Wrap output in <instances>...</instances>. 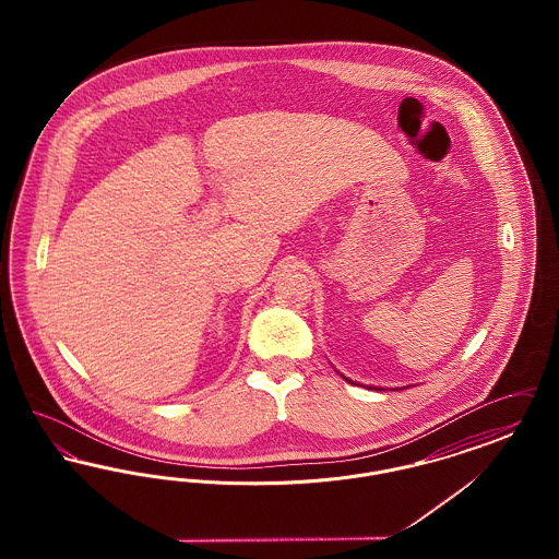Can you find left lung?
Instances as JSON below:
<instances>
[{"instance_id":"8db88e82","label":"left lung","mask_w":559,"mask_h":559,"mask_svg":"<svg viewBox=\"0 0 559 559\" xmlns=\"http://www.w3.org/2000/svg\"><path fill=\"white\" fill-rule=\"evenodd\" d=\"M346 381H349V379H346ZM349 383H354V381H349Z\"/></svg>"}]
</instances>
